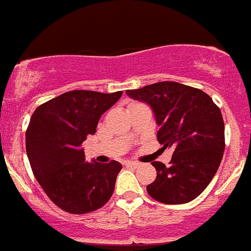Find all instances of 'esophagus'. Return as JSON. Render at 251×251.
<instances>
[{
	"label": "esophagus",
	"mask_w": 251,
	"mask_h": 251,
	"mask_svg": "<svg viewBox=\"0 0 251 251\" xmlns=\"http://www.w3.org/2000/svg\"><path fill=\"white\" fill-rule=\"evenodd\" d=\"M126 165L127 166H129V167H139V165H141V163H138V162H126Z\"/></svg>",
	"instance_id": "1"
}]
</instances>
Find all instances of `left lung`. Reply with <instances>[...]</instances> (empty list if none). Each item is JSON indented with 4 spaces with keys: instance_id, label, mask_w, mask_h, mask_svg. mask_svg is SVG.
I'll return each mask as SVG.
<instances>
[{
    "instance_id": "8db88e82",
    "label": "left lung",
    "mask_w": 251,
    "mask_h": 251,
    "mask_svg": "<svg viewBox=\"0 0 251 251\" xmlns=\"http://www.w3.org/2000/svg\"><path fill=\"white\" fill-rule=\"evenodd\" d=\"M127 95L147 103L159 130L157 139L174 148L170 166L153 162L157 177L147 186L151 197L178 205L196 199L211 182L225 150V126L219 106L205 92L176 81H159Z\"/></svg>"
}]
</instances>
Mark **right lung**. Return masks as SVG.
I'll return each mask as SVG.
<instances>
[{
    "label": "right lung",
    "mask_w": 251,
    "mask_h": 251,
    "mask_svg": "<svg viewBox=\"0 0 251 251\" xmlns=\"http://www.w3.org/2000/svg\"><path fill=\"white\" fill-rule=\"evenodd\" d=\"M122 93L72 90L39 105L31 117L26 130L31 168L49 199L64 211L88 214L112 197L122 165L89 163L81 145Z\"/></svg>",
    "instance_id": "add662e5"
}]
</instances>
